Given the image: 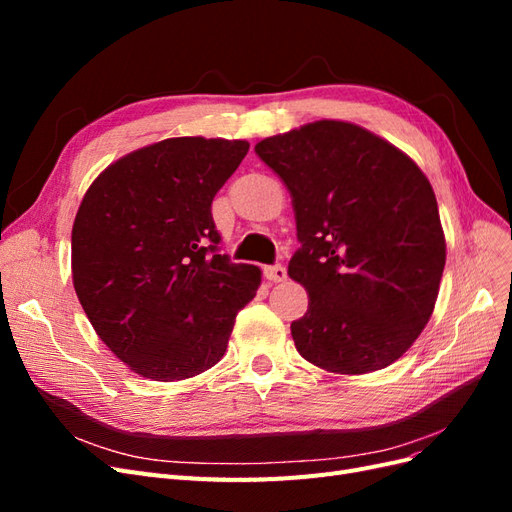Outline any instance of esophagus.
<instances>
[{"mask_svg": "<svg viewBox=\"0 0 512 512\" xmlns=\"http://www.w3.org/2000/svg\"><path fill=\"white\" fill-rule=\"evenodd\" d=\"M265 277L269 282H284L286 267L284 265H269V267H265Z\"/></svg>", "mask_w": 512, "mask_h": 512, "instance_id": "34e87169", "label": "esophagus"}]
</instances>
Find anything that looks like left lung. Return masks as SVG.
Wrapping results in <instances>:
<instances>
[{
    "label": "left lung",
    "instance_id": "1",
    "mask_svg": "<svg viewBox=\"0 0 512 512\" xmlns=\"http://www.w3.org/2000/svg\"><path fill=\"white\" fill-rule=\"evenodd\" d=\"M254 149L282 177L297 220L288 275L309 294L290 324L299 354L350 376L395 363L429 322L446 262L429 179L348 121L307 123Z\"/></svg>",
    "mask_w": 512,
    "mask_h": 512
}]
</instances>
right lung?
Segmentation results:
<instances>
[{"label":"right lung","instance_id":"obj_1","mask_svg":"<svg viewBox=\"0 0 512 512\" xmlns=\"http://www.w3.org/2000/svg\"><path fill=\"white\" fill-rule=\"evenodd\" d=\"M250 143L179 136L89 185L72 226V282L102 342L138 376L175 382L218 363L260 269L218 252L211 203Z\"/></svg>","mask_w":512,"mask_h":512}]
</instances>
